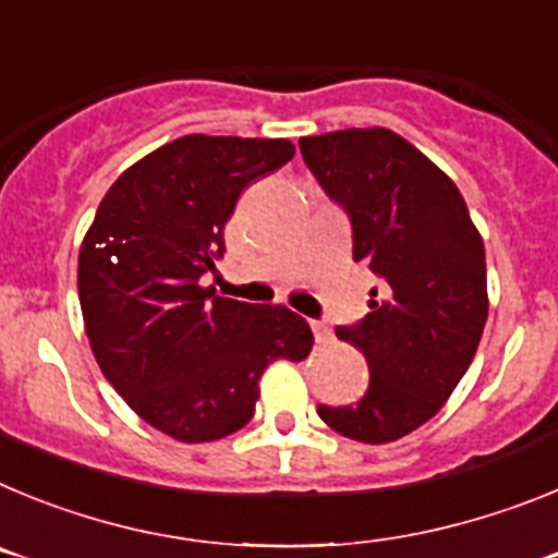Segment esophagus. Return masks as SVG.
<instances>
[{
    "mask_svg": "<svg viewBox=\"0 0 558 558\" xmlns=\"http://www.w3.org/2000/svg\"><path fill=\"white\" fill-rule=\"evenodd\" d=\"M313 335L318 343H332V332H329V327L324 322H313Z\"/></svg>",
    "mask_w": 558,
    "mask_h": 558,
    "instance_id": "34e87169",
    "label": "esophagus"
}]
</instances>
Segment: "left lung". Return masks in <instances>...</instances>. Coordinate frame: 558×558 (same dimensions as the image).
Returning a JSON list of instances; mask_svg holds the SVG:
<instances>
[{"label": "left lung", "instance_id": "left-lung-1", "mask_svg": "<svg viewBox=\"0 0 558 558\" xmlns=\"http://www.w3.org/2000/svg\"><path fill=\"white\" fill-rule=\"evenodd\" d=\"M299 147L347 211L354 263L379 279L366 318L335 329L366 357L368 391L318 416L354 441H397L436 416L475 357L489 315L483 240L458 186L393 131L349 128Z\"/></svg>", "mask_w": 558, "mask_h": 558}]
</instances>
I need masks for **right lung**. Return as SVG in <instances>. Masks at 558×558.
Wrapping results in <instances>:
<instances>
[{"mask_svg": "<svg viewBox=\"0 0 558 558\" xmlns=\"http://www.w3.org/2000/svg\"><path fill=\"white\" fill-rule=\"evenodd\" d=\"M288 140L192 133L106 192L77 259L88 343L147 425L201 445L245 427L274 360H304L313 329L282 304L204 288L240 192L293 159Z\"/></svg>", "mask_w": 558, "mask_h": 558, "instance_id": "obj_1", "label": "right lung"}]
</instances>
